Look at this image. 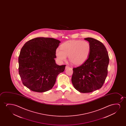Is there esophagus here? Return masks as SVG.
<instances>
[{"mask_svg": "<svg viewBox=\"0 0 126 126\" xmlns=\"http://www.w3.org/2000/svg\"><path fill=\"white\" fill-rule=\"evenodd\" d=\"M69 66H67V65L66 66L65 69H67V68H69Z\"/></svg>", "mask_w": 126, "mask_h": 126, "instance_id": "obj_1", "label": "esophagus"}]
</instances>
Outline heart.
<instances>
[{
  "label": "heart",
  "instance_id": "obj_1",
  "mask_svg": "<svg viewBox=\"0 0 126 126\" xmlns=\"http://www.w3.org/2000/svg\"><path fill=\"white\" fill-rule=\"evenodd\" d=\"M90 52L91 45L88 42L74 40L62 43L60 49H56L55 54L60 61H65L68 56L69 61L73 64L79 65L87 60Z\"/></svg>",
  "mask_w": 126,
  "mask_h": 126
}]
</instances>
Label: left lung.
<instances>
[{"instance_id":"left-lung-1","label":"left lung","mask_w":126,"mask_h":126,"mask_svg":"<svg viewBox=\"0 0 126 126\" xmlns=\"http://www.w3.org/2000/svg\"><path fill=\"white\" fill-rule=\"evenodd\" d=\"M84 40L91 45V52L84 63L73 68L71 81L76 90L88 93L103 86L108 74L109 59L105 46L101 42L90 37Z\"/></svg>"}]
</instances>
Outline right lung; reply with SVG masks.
Instances as JSON below:
<instances>
[{"label":"right lung","mask_w":126,"mask_h":126,"mask_svg":"<svg viewBox=\"0 0 126 126\" xmlns=\"http://www.w3.org/2000/svg\"><path fill=\"white\" fill-rule=\"evenodd\" d=\"M61 42L52 38L37 37L30 40L21 49L19 74L23 84L30 90L43 93L51 90L58 74L66 65L55 63V52Z\"/></svg>","instance_id":"1"}]
</instances>
